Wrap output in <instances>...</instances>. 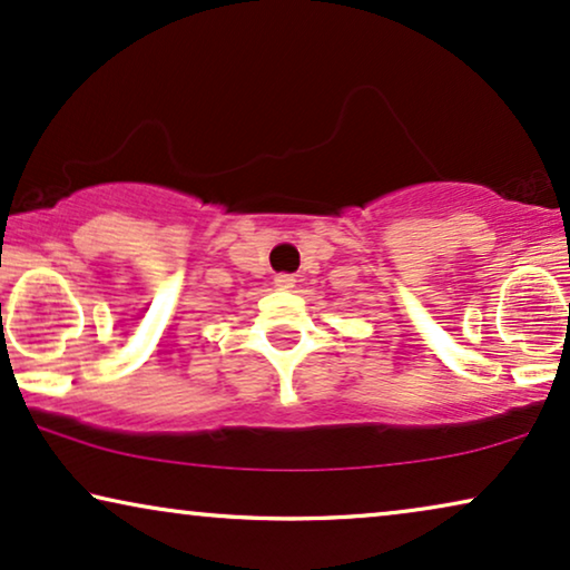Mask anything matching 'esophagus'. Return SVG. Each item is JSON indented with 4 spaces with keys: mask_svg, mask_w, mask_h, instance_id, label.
<instances>
[{
    "mask_svg": "<svg viewBox=\"0 0 570 570\" xmlns=\"http://www.w3.org/2000/svg\"><path fill=\"white\" fill-rule=\"evenodd\" d=\"M275 285L283 287V291H285V287H293L295 285V277L293 275H277L275 277Z\"/></svg>",
    "mask_w": 570,
    "mask_h": 570,
    "instance_id": "1",
    "label": "esophagus"
}]
</instances>
